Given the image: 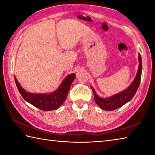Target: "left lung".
<instances>
[{
	"mask_svg": "<svg viewBox=\"0 0 155 155\" xmlns=\"http://www.w3.org/2000/svg\"><path fill=\"white\" fill-rule=\"evenodd\" d=\"M139 62H140L139 63V68L135 78L129 87L122 92L115 94L108 98H102L97 95L94 88L91 87L96 103L101 109L105 110V111H114V110L123 106L133 98L139 87V85H140L141 77L142 64H141V57L140 54H139Z\"/></svg>",
	"mask_w": 155,
	"mask_h": 155,
	"instance_id": "obj_1",
	"label": "left lung"
}]
</instances>
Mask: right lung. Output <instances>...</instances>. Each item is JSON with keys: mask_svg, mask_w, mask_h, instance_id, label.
I'll list each match as a JSON object with an SVG mask.
<instances>
[{"mask_svg": "<svg viewBox=\"0 0 155 155\" xmlns=\"http://www.w3.org/2000/svg\"><path fill=\"white\" fill-rule=\"evenodd\" d=\"M75 78V74L68 75L63 81L58 90L49 94H30L21 87L15 78L18 90L25 101L43 111H52L58 109L64 103L68 96L72 83Z\"/></svg>", "mask_w": 155, "mask_h": 155, "instance_id": "obj_1", "label": "right lung"}]
</instances>
